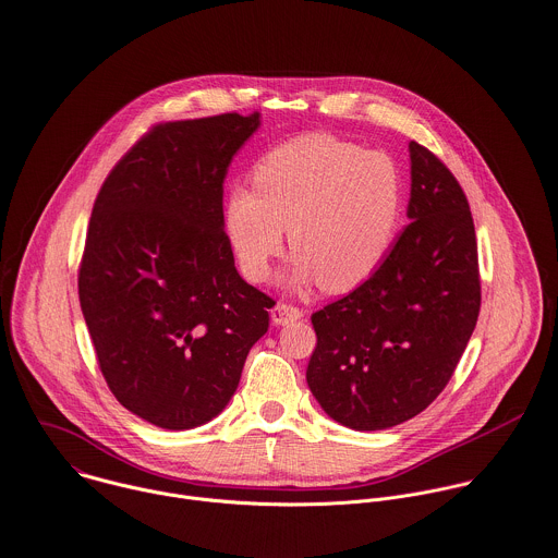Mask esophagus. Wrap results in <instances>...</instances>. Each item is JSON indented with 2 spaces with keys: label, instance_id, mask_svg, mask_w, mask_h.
Masks as SVG:
<instances>
[{
  "label": "esophagus",
  "instance_id": "obj_1",
  "mask_svg": "<svg viewBox=\"0 0 558 558\" xmlns=\"http://www.w3.org/2000/svg\"><path fill=\"white\" fill-rule=\"evenodd\" d=\"M304 315V311L300 306H293V304H287V302H278L271 311V322L276 326H284L289 322H295Z\"/></svg>",
  "mask_w": 558,
  "mask_h": 558
}]
</instances>
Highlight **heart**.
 I'll return each mask as SVG.
<instances>
[{
    "label": "heart",
    "mask_w": 558,
    "mask_h": 558,
    "mask_svg": "<svg viewBox=\"0 0 558 558\" xmlns=\"http://www.w3.org/2000/svg\"><path fill=\"white\" fill-rule=\"evenodd\" d=\"M403 204V172L388 153L308 133L267 150L252 168V189L232 185L223 230L250 280H267L289 230L291 282L319 280L343 293L384 265Z\"/></svg>",
    "instance_id": "obj_1"
}]
</instances>
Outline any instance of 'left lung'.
Listing matches in <instances>:
<instances>
[{
	"label": "left lung",
	"mask_w": 558,
	"mask_h": 558,
	"mask_svg": "<svg viewBox=\"0 0 558 558\" xmlns=\"http://www.w3.org/2000/svg\"><path fill=\"white\" fill-rule=\"evenodd\" d=\"M410 226L373 278L311 315L306 384L330 418L356 432L401 425L436 401L482 304L462 185L423 144L410 142Z\"/></svg>",
	"instance_id": "obj_1"
}]
</instances>
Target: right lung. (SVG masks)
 <instances>
[{"label": "right lung", "instance_id": "add662e5", "mask_svg": "<svg viewBox=\"0 0 558 558\" xmlns=\"http://www.w3.org/2000/svg\"><path fill=\"white\" fill-rule=\"evenodd\" d=\"M260 113L150 126L94 202L78 298L111 395L161 429L215 418L274 300L247 284L223 230V179Z\"/></svg>", "mask_w": 558, "mask_h": 558}]
</instances>
